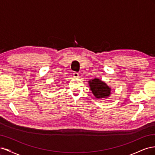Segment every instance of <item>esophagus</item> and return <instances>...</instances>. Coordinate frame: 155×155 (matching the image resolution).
<instances>
[{
  "label": "esophagus",
  "mask_w": 155,
  "mask_h": 155,
  "mask_svg": "<svg viewBox=\"0 0 155 155\" xmlns=\"http://www.w3.org/2000/svg\"><path fill=\"white\" fill-rule=\"evenodd\" d=\"M73 77H74V78H79V77H80L78 73H77V72L73 73Z\"/></svg>",
  "instance_id": "obj_1"
}]
</instances>
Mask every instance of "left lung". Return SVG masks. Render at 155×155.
I'll list each match as a JSON object with an SVG mask.
<instances>
[{
	"mask_svg": "<svg viewBox=\"0 0 155 155\" xmlns=\"http://www.w3.org/2000/svg\"><path fill=\"white\" fill-rule=\"evenodd\" d=\"M90 90L97 99L107 98L111 94V88L99 78L88 81Z\"/></svg>",
	"mask_w": 155,
	"mask_h": 155,
	"instance_id": "1",
	"label": "left lung"
}]
</instances>
